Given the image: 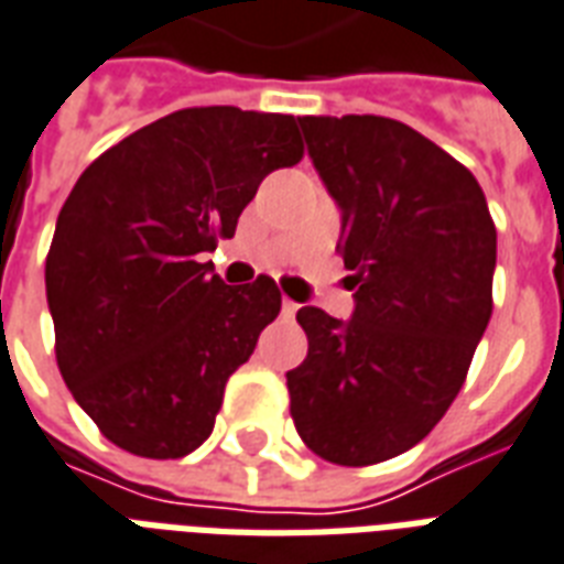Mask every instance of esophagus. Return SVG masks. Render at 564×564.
I'll use <instances>...</instances> for the list:
<instances>
[{"label": "esophagus", "mask_w": 564, "mask_h": 564, "mask_svg": "<svg viewBox=\"0 0 564 564\" xmlns=\"http://www.w3.org/2000/svg\"><path fill=\"white\" fill-rule=\"evenodd\" d=\"M295 311H299V304H295V301H290V299H283V304H281L283 316H295Z\"/></svg>", "instance_id": "34e87169"}]
</instances>
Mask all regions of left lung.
I'll list each match as a JSON object with an SVG mask.
<instances>
[{"label": "left lung", "mask_w": 564, "mask_h": 564, "mask_svg": "<svg viewBox=\"0 0 564 564\" xmlns=\"http://www.w3.org/2000/svg\"><path fill=\"white\" fill-rule=\"evenodd\" d=\"M343 213L355 313L301 307L307 358L286 372L304 444L367 467L408 453L458 397L491 319L497 227L476 177L416 129L376 115L299 118Z\"/></svg>", "instance_id": "left-lung-1"}]
</instances>
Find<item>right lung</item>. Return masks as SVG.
<instances>
[{
    "label": "right lung",
    "mask_w": 564,
    "mask_h": 564,
    "mask_svg": "<svg viewBox=\"0 0 564 564\" xmlns=\"http://www.w3.org/2000/svg\"><path fill=\"white\" fill-rule=\"evenodd\" d=\"M301 156L299 118L204 106L82 171L46 253V301L64 384L115 446L183 458L213 435L281 290L265 274L227 286L197 253L230 239L265 174Z\"/></svg>",
    "instance_id": "1"
}]
</instances>
